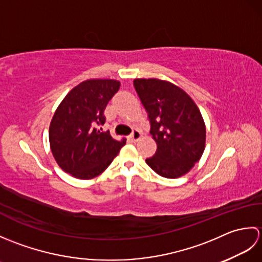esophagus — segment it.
<instances>
[{
	"instance_id": "esophagus-1",
	"label": "esophagus",
	"mask_w": 262,
	"mask_h": 262,
	"mask_svg": "<svg viewBox=\"0 0 262 262\" xmlns=\"http://www.w3.org/2000/svg\"><path fill=\"white\" fill-rule=\"evenodd\" d=\"M142 137V134H141V132L140 130H137V129H135V130H133V133H132V135L129 136V138L130 140L133 141V142H137L138 140H140V138Z\"/></svg>"
}]
</instances>
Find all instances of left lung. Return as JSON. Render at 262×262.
<instances>
[{
	"instance_id": "left-lung-1",
	"label": "left lung",
	"mask_w": 262,
	"mask_h": 262,
	"mask_svg": "<svg viewBox=\"0 0 262 262\" xmlns=\"http://www.w3.org/2000/svg\"><path fill=\"white\" fill-rule=\"evenodd\" d=\"M134 88L146 110L149 133L158 146L154 157L145 162L168 179L185 176L205 149L206 126L197 104L169 81L135 79Z\"/></svg>"
}]
</instances>
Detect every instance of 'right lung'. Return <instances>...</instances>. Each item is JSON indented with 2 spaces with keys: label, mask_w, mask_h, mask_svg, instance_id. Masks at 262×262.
<instances>
[{
  "label": "right lung",
  "mask_w": 262,
  "mask_h": 262,
  "mask_svg": "<svg viewBox=\"0 0 262 262\" xmlns=\"http://www.w3.org/2000/svg\"><path fill=\"white\" fill-rule=\"evenodd\" d=\"M120 82L90 79L81 82L59 103L49 126V144L59 168L76 179L89 180L108 168L125 145L116 141L104 124L103 111L119 90Z\"/></svg>",
  "instance_id": "1"
}]
</instances>
